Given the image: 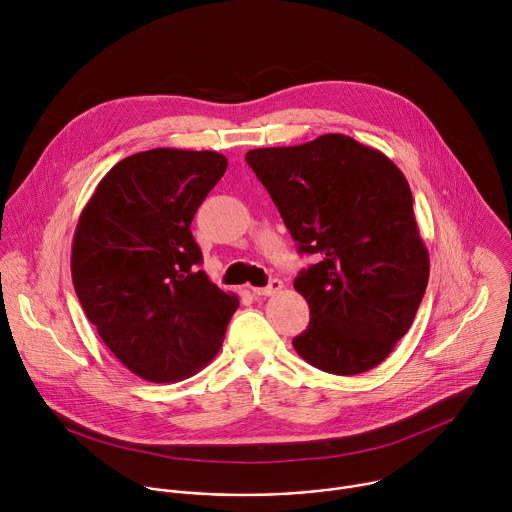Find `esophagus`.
<instances>
[{
	"label": "esophagus",
	"mask_w": 512,
	"mask_h": 512,
	"mask_svg": "<svg viewBox=\"0 0 512 512\" xmlns=\"http://www.w3.org/2000/svg\"><path fill=\"white\" fill-rule=\"evenodd\" d=\"M283 289V281L281 279H271L265 287H251V291L255 296H275Z\"/></svg>",
	"instance_id": "34e87169"
}]
</instances>
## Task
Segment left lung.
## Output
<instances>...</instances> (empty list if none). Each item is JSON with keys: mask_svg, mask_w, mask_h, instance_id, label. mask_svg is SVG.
Listing matches in <instances>:
<instances>
[{"mask_svg": "<svg viewBox=\"0 0 512 512\" xmlns=\"http://www.w3.org/2000/svg\"><path fill=\"white\" fill-rule=\"evenodd\" d=\"M245 160L300 253L320 257L294 281L310 306L296 352L340 377L375 369L411 328L429 279L403 172L342 133Z\"/></svg>", "mask_w": 512, "mask_h": 512, "instance_id": "obj_1", "label": "left lung"}]
</instances>
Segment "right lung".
<instances>
[{
	"label": "right lung",
	"instance_id": "add662e5",
	"mask_svg": "<svg viewBox=\"0 0 512 512\" xmlns=\"http://www.w3.org/2000/svg\"><path fill=\"white\" fill-rule=\"evenodd\" d=\"M227 166L208 150L139 152L105 174L81 212L70 255L79 302L107 348L150 383L206 367L239 308L198 269L190 231Z\"/></svg>",
	"mask_w": 512,
	"mask_h": 512
}]
</instances>
